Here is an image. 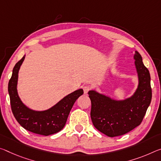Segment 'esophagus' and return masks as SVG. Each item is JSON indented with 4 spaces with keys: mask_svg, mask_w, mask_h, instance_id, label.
<instances>
[{
    "mask_svg": "<svg viewBox=\"0 0 161 161\" xmlns=\"http://www.w3.org/2000/svg\"><path fill=\"white\" fill-rule=\"evenodd\" d=\"M90 90H91L90 86L85 85V86H83V90H84V92H85V94H87L88 92L90 91Z\"/></svg>",
    "mask_w": 161,
    "mask_h": 161,
    "instance_id": "1",
    "label": "esophagus"
}]
</instances>
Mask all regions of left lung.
<instances>
[{"instance_id":"left-lung-1","label":"left lung","mask_w":161,"mask_h":161,"mask_svg":"<svg viewBox=\"0 0 161 161\" xmlns=\"http://www.w3.org/2000/svg\"><path fill=\"white\" fill-rule=\"evenodd\" d=\"M134 58L139 85L131 97L117 101L95 91L88 92L92 103L90 115L94 126L109 137L122 136L140 125L151 102L149 71L145 67L141 55L137 51Z\"/></svg>"}]
</instances>
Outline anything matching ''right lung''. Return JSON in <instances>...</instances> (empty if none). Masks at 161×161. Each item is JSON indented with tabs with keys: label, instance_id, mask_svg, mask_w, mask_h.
I'll return each instance as SVG.
<instances>
[{
	"label": "right lung",
	"instance_id": "right-lung-1",
	"mask_svg": "<svg viewBox=\"0 0 161 161\" xmlns=\"http://www.w3.org/2000/svg\"><path fill=\"white\" fill-rule=\"evenodd\" d=\"M24 58L25 55L15 65L8 86L12 113L18 122L27 130L46 136L57 133L64 127L74 104L84 91L80 89L68 94L47 110H32L24 104L17 92L18 75Z\"/></svg>",
	"mask_w": 161,
	"mask_h": 161
}]
</instances>
